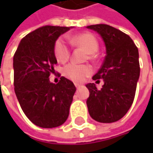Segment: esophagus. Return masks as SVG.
<instances>
[{"label": "esophagus", "mask_w": 153, "mask_h": 153, "mask_svg": "<svg viewBox=\"0 0 153 153\" xmlns=\"http://www.w3.org/2000/svg\"><path fill=\"white\" fill-rule=\"evenodd\" d=\"M74 84H75V86H76V88H79L80 87H81V84H79V83H76V82H75Z\"/></svg>", "instance_id": "34e87169"}]
</instances>
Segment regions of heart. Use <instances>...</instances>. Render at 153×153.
<instances>
[{
	"label": "heart",
	"instance_id": "1",
	"mask_svg": "<svg viewBox=\"0 0 153 153\" xmlns=\"http://www.w3.org/2000/svg\"><path fill=\"white\" fill-rule=\"evenodd\" d=\"M72 45L79 46L91 53L90 58H94L99 49V42L94 35L91 33H82L76 35L70 39ZM54 54L57 60L60 63H65L71 56V48L68 42L64 38H59L54 45ZM93 72V69L88 65H78L76 63H71L63 70V74L68 79L74 82H82Z\"/></svg>",
	"mask_w": 153,
	"mask_h": 153
}]
</instances>
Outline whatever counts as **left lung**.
<instances>
[{
    "instance_id": "8db88e82",
    "label": "left lung",
    "mask_w": 153,
    "mask_h": 153,
    "mask_svg": "<svg viewBox=\"0 0 153 153\" xmlns=\"http://www.w3.org/2000/svg\"><path fill=\"white\" fill-rule=\"evenodd\" d=\"M102 37L106 55L93 80H104L98 89L94 83L89 90L87 105L93 119L100 123H114L121 119L132 105L140 76L138 48L129 36L108 25L88 26Z\"/></svg>"
}]
</instances>
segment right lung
Returning a JSON list of instances; mask_svg holds the SVG:
<instances>
[{
  "instance_id": "obj_1",
  "label": "right lung",
  "mask_w": 153,
  "mask_h": 153,
  "mask_svg": "<svg viewBox=\"0 0 153 153\" xmlns=\"http://www.w3.org/2000/svg\"><path fill=\"white\" fill-rule=\"evenodd\" d=\"M70 27H40L21 40L13 56V85L21 108L34 124L41 128L62 125L69 116L76 92L71 81L61 76L51 82L57 64L54 45Z\"/></svg>"
}]
</instances>
